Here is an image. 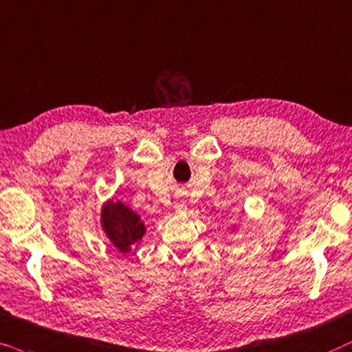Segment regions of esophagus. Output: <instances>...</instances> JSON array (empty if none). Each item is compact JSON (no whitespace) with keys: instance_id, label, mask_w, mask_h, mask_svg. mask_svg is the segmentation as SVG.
<instances>
[{"instance_id":"obj_1","label":"esophagus","mask_w":352,"mask_h":352,"mask_svg":"<svg viewBox=\"0 0 352 352\" xmlns=\"http://www.w3.org/2000/svg\"><path fill=\"white\" fill-rule=\"evenodd\" d=\"M173 208H175V212H179V214L185 212V210H186V204H185V201H177V203H175V206H173Z\"/></svg>"}]
</instances>
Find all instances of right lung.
<instances>
[{
	"instance_id": "right-lung-1",
	"label": "right lung",
	"mask_w": 352,
	"mask_h": 352,
	"mask_svg": "<svg viewBox=\"0 0 352 352\" xmlns=\"http://www.w3.org/2000/svg\"><path fill=\"white\" fill-rule=\"evenodd\" d=\"M101 222L106 235L120 252H129L144 235L140 215L120 201H111L102 208Z\"/></svg>"
}]
</instances>
